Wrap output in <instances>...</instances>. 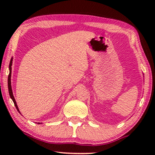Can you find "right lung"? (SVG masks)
<instances>
[{
	"label": "right lung",
	"mask_w": 155,
	"mask_h": 155,
	"mask_svg": "<svg viewBox=\"0 0 155 155\" xmlns=\"http://www.w3.org/2000/svg\"><path fill=\"white\" fill-rule=\"evenodd\" d=\"M12 58H11V60H10V65H9V70H10V73H9V75H8V91H9V94H10V98L12 99V100L14 102V104L15 106L16 109L18 111L20 112V111H19V109H18V105H17V103H16V101L15 99V97L13 96V94H12V87H11V71H12ZM38 124H40V123H38Z\"/></svg>",
	"instance_id": "add662e5"
}]
</instances>
